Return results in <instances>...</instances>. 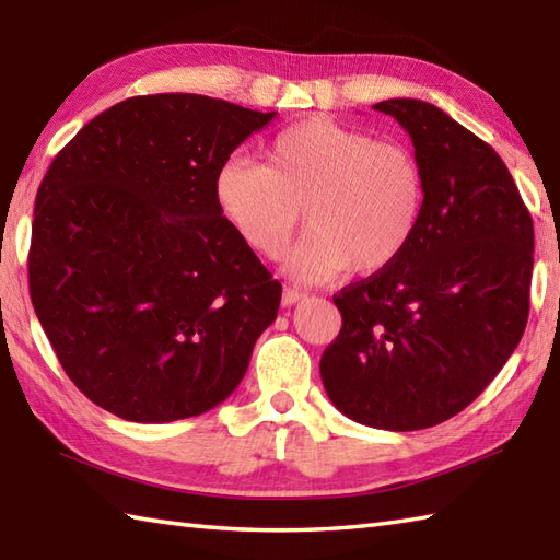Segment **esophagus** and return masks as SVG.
Listing matches in <instances>:
<instances>
[{
    "label": "esophagus",
    "instance_id": "esophagus-1",
    "mask_svg": "<svg viewBox=\"0 0 560 560\" xmlns=\"http://www.w3.org/2000/svg\"><path fill=\"white\" fill-rule=\"evenodd\" d=\"M307 299V293L305 291H299V289H283V293H281V305L283 307H291V305H295V303H301V301H305Z\"/></svg>",
    "mask_w": 560,
    "mask_h": 560
}]
</instances>
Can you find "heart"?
<instances>
[{"label":"heart","mask_w":560,"mask_h":560,"mask_svg":"<svg viewBox=\"0 0 560 560\" xmlns=\"http://www.w3.org/2000/svg\"><path fill=\"white\" fill-rule=\"evenodd\" d=\"M265 165L225 159L213 201L255 255L277 259L301 225L311 235L287 259L291 277L325 281L351 269L371 277L397 265L423 217L419 159L397 141L327 117H305L271 139Z\"/></svg>","instance_id":"1"}]
</instances>
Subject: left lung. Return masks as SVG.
<instances>
[{
    "label": "left lung",
    "mask_w": 560,
    "mask_h": 560,
    "mask_svg": "<svg viewBox=\"0 0 560 560\" xmlns=\"http://www.w3.org/2000/svg\"><path fill=\"white\" fill-rule=\"evenodd\" d=\"M413 141L423 217L397 265L341 289V331L319 361L331 404L355 423L421 431L477 399L529 315L534 225L503 159L435 105H373Z\"/></svg>",
    "instance_id": "8db88e82"
}]
</instances>
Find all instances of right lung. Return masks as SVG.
Masks as SVG:
<instances>
[{
	"label": "right lung",
	"mask_w": 560,
	"mask_h": 560,
	"mask_svg": "<svg viewBox=\"0 0 560 560\" xmlns=\"http://www.w3.org/2000/svg\"><path fill=\"white\" fill-rule=\"evenodd\" d=\"M273 115L197 93L127 98L45 173L31 301L65 373L101 409L168 423L241 385L281 283L221 219L213 175Z\"/></svg>",
	"instance_id": "right-lung-1"
}]
</instances>
